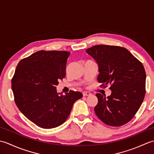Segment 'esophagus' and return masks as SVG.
Listing matches in <instances>:
<instances>
[{
  "mask_svg": "<svg viewBox=\"0 0 154 154\" xmlns=\"http://www.w3.org/2000/svg\"><path fill=\"white\" fill-rule=\"evenodd\" d=\"M83 95L84 97L90 96V95H91V93H90L89 92H83Z\"/></svg>",
  "mask_w": 154,
  "mask_h": 154,
  "instance_id": "34e87169",
  "label": "esophagus"
}]
</instances>
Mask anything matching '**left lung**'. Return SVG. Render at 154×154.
<instances>
[{
  "label": "left lung",
  "instance_id": "1",
  "mask_svg": "<svg viewBox=\"0 0 154 154\" xmlns=\"http://www.w3.org/2000/svg\"><path fill=\"white\" fill-rule=\"evenodd\" d=\"M86 52L99 65L97 81L101 87L110 85L111 94L97 93L94 112L106 125L120 126L132 119L146 93V71L142 63L123 47L94 45Z\"/></svg>",
  "mask_w": 154,
  "mask_h": 154
}]
</instances>
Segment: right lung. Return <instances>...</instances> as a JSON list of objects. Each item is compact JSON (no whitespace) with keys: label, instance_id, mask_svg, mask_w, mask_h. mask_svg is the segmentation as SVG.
<instances>
[{"label":"right lung","instance_id":"1","mask_svg":"<svg viewBox=\"0 0 154 154\" xmlns=\"http://www.w3.org/2000/svg\"><path fill=\"white\" fill-rule=\"evenodd\" d=\"M70 52L38 51L22 59L12 83L14 101L20 112L42 128H54L67 120L74 103L83 94L70 91L57 93L56 85L65 77Z\"/></svg>","mask_w":154,"mask_h":154}]
</instances>
